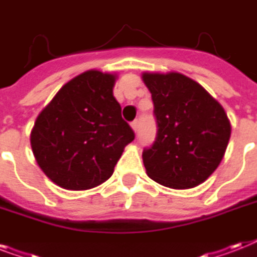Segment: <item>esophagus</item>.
<instances>
[{"label": "esophagus", "mask_w": 257, "mask_h": 257, "mask_svg": "<svg viewBox=\"0 0 257 257\" xmlns=\"http://www.w3.org/2000/svg\"><path fill=\"white\" fill-rule=\"evenodd\" d=\"M131 126H132L133 132L136 133V132H137V129H139V121H137V120H135V121H133L132 124H131Z\"/></svg>", "instance_id": "1"}]
</instances>
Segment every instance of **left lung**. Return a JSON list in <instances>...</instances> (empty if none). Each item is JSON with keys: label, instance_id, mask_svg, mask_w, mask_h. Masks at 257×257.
I'll list each match as a JSON object with an SVG mask.
<instances>
[{"label": "left lung", "instance_id": "left-lung-1", "mask_svg": "<svg viewBox=\"0 0 257 257\" xmlns=\"http://www.w3.org/2000/svg\"><path fill=\"white\" fill-rule=\"evenodd\" d=\"M152 94L157 136L144 149L147 175L172 189L204 183L221 163L231 137L227 113L195 80L177 72H144Z\"/></svg>", "mask_w": 257, "mask_h": 257}]
</instances>
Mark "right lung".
Returning a JSON list of instances; mask_svg holds the SVG:
<instances>
[{"label": "right lung", "mask_w": 257, "mask_h": 257, "mask_svg": "<svg viewBox=\"0 0 257 257\" xmlns=\"http://www.w3.org/2000/svg\"><path fill=\"white\" fill-rule=\"evenodd\" d=\"M117 74L90 69L62 86L30 133L41 171L68 191H85L113 175L135 133L113 96Z\"/></svg>", "instance_id": "add662e5"}]
</instances>
